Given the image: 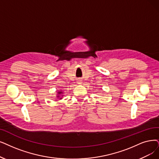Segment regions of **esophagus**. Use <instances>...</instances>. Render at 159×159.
<instances>
[{
  "mask_svg": "<svg viewBox=\"0 0 159 159\" xmlns=\"http://www.w3.org/2000/svg\"><path fill=\"white\" fill-rule=\"evenodd\" d=\"M79 84H81V82H80V81H79Z\"/></svg>",
  "mask_w": 159,
  "mask_h": 159,
  "instance_id": "34e87169",
  "label": "esophagus"
}]
</instances>
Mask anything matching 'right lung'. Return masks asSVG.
Listing matches in <instances>:
<instances>
[{
  "label": "right lung",
  "instance_id": "right-lung-1",
  "mask_svg": "<svg viewBox=\"0 0 159 159\" xmlns=\"http://www.w3.org/2000/svg\"><path fill=\"white\" fill-rule=\"evenodd\" d=\"M59 93V94H61V93H61V92H59V93ZM59 97V96H58V97Z\"/></svg>",
  "mask_w": 159,
  "mask_h": 159
}]
</instances>
